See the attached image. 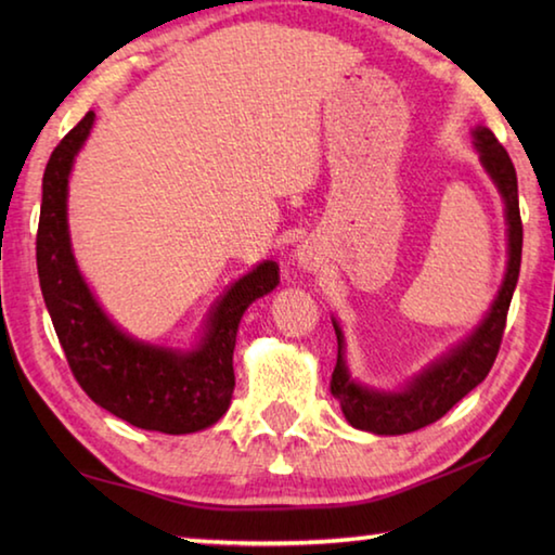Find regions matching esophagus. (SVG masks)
Listing matches in <instances>:
<instances>
[{"label": "esophagus", "mask_w": 555, "mask_h": 555, "mask_svg": "<svg viewBox=\"0 0 555 555\" xmlns=\"http://www.w3.org/2000/svg\"><path fill=\"white\" fill-rule=\"evenodd\" d=\"M296 259H298V264L308 271H315V267H318V257L308 247H298Z\"/></svg>", "instance_id": "esophagus-1"}]
</instances>
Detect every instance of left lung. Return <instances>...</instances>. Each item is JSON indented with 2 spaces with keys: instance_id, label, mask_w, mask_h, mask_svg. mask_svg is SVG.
<instances>
[{
  "instance_id": "obj_1",
  "label": "left lung",
  "mask_w": 555,
  "mask_h": 555,
  "mask_svg": "<svg viewBox=\"0 0 555 555\" xmlns=\"http://www.w3.org/2000/svg\"><path fill=\"white\" fill-rule=\"evenodd\" d=\"M473 144L480 154V164L492 178L504 201L506 218V271L504 281L492 300L490 311L480 325L465 340L450 347L446 354L418 372L401 389H374L357 382L345 360V335L340 323L333 318L337 335V364L331 379L333 397L340 401L347 424L367 430L374 436H401L436 424L440 416L473 391L487 374H490L494 357L500 352V343L506 325L516 281L521 267V215H519V188H516V171L506 149L496 142V137L487 127L473 129Z\"/></svg>"
}]
</instances>
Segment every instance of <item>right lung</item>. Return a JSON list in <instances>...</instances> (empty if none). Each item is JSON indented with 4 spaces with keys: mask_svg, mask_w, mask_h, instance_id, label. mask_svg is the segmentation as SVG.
<instances>
[{
    "mask_svg": "<svg viewBox=\"0 0 555 555\" xmlns=\"http://www.w3.org/2000/svg\"><path fill=\"white\" fill-rule=\"evenodd\" d=\"M92 125L95 112H88L46 164L36 234L46 308L73 377L98 406L144 430L195 434L218 424L230 409L240 321L257 298L276 288L279 264L261 261L234 281L205 318L198 343L188 350L144 343L121 331L82 279L68 232V178Z\"/></svg>",
    "mask_w": 555,
    "mask_h": 555,
    "instance_id": "right-lung-1",
    "label": "right lung"
}]
</instances>
